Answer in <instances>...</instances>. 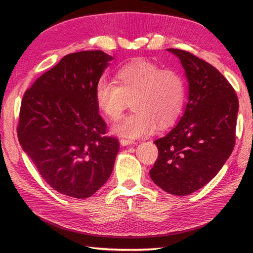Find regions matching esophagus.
Listing matches in <instances>:
<instances>
[{"label":"esophagus","mask_w":253,"mask_h":253,"mask_svg":"<svg viewBox=\"0 0 253 253\" xmlns=\"http://www.w3.org/2000/svg\"><path fill=\"white\" fill-rule=\"evenodd\" d=\"M121 144L123 146H127V145H131V144H135V142L132 139H128V138H122L121 139Z\"/></svg>","instance_id":"1"}]
</instances>
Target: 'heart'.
I'll return each mask as SVG.
<instances>
[{
    "instance_id": "b5f03b06",
    "label": "heart",
    "mask_w": 253,
    "mask_h": 253,
    "mask_svg": "<svg viewBox=\"0 0 253 253\" xmlns=\"http://www.w3.org/2000/svg\"><path fill=\"white\" fill-rule=\"evenodd\" d=\"M116 84L99 81L95 89L97 107L111 122L123 116L130 102L131 114L114 127L118 135L139 138L168 128L177 121L186 98V81L175 69L137 60L115 75Z\"/></svg>"
}]
</instances>
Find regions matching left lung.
Instances as JSON below:
<instances>
[{
	"label": "left lung",
	"instance_id": "8db88e82",
	"mask_svg": "<svg viewBox=\"0 0 253 253\" xmlns=\"http://www.w3.org/2000/svg\"><path fill=\"white\" fill-rule=\"evenodd\" d=\"M182 62L190 84L181 121L156 139L158 156L149 170L153 182L174 195L200 190L219 173L235 145L239 100L221 72L181 49H169Z\"/></svg>",
	"mask_w": 253,
	"mask_h": 253
}]
</instances>
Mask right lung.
<instances>
[{
  "label": "right lung",
  "mask_w": 253,
  "mask_h": 253,
  "mask_svg": "<svg viewBox=\"0 0 253 253\" xmlns=\"http://www.w3.org/2000/svg\"><path fill=\"white\" fill-rule=\"evenodd\" d=\"M111 59L101 50L67 54L23 95L19 142L45 183L63 195L89 198L113 172L119 140L106 135L95 100Z\"/></svg>",
  "instance_id": "obj_1"
}]
</instances>
